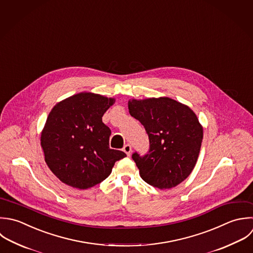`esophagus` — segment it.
Instances as JSON below:
<instances>
[{
    "mask_svg": "<svg viewBox=\"0 0 253 253\" xmlns=\"http://www.w3.org/2000/svg\"><path fill=\"white\" fill-rule=\"evenodd\" d=\"M123 151L126 153L127 156H130V154H131V152H132V147H131V145H129V144L125 145V146L123 147Z\"/></svg>",
    "mask_w": 253,
    "mask_h": 253,
    "instance_id": "1",
    "label": "esophagus"
}]
</instances>
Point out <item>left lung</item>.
<instances>
[{
  "label": "left lung",
  "instance_id": "8db88e82",
  "mask_svg": "<svg viewBox=\"0 0 253 253\" xmlns=\"http://www.w3.org/2000/svg\"><path fill=\"white\" fill-rule=\"evenodd\" d=\"M128 108L150 141L147 155H132L142 179L159 189L175 187L189 176L200 153L203 128L196 114L169 97L132 99Z\"/></svg>",
  "mask_w": 253,
  "mask_h": 253
}]
</instances>
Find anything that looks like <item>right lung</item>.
Wrapping results in <instances>:
<instances>
[{"instance_id":"1","label":"right lung","mask_w":253,"mask_h":253,"mask_svg":"<svg viewBox=\"0 0 253 253\" xmlns=\"http://www.w3.org/2000/svg\"><path fill=\"white\" fill-rule=\"evenodd\" d=\"M91 92H81L57 103L41 133V147L50 170L65 184L87 189L103 181L114 164L125 158L109 148L110 129L102 116L114 103Z\"/></svg>"}]
</instances>
